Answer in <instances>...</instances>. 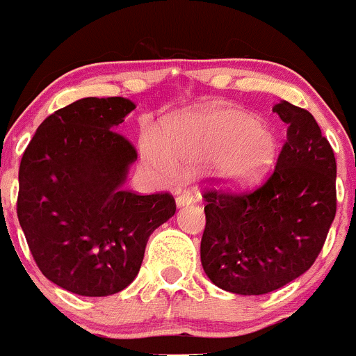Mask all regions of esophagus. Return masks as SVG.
<instances>
[{"label":"esophagus","instance_id":"34e87169","mask_svg":"<svg viewBox=\"0 0 356 356\" xmlns=\"http://www.w3.org/2000/svg\"><path fill=\"white\" fill-rule=\"evenodd\" d=\"M175 201H177V207H184V204L193 203V201H195V196H193L189 191H182L179 193V196L175 198Z\"/></svg>","mask_w":356,"mask_h":356}]
</instances>
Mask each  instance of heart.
<instances>
[{
    "instance_id": "obj_1",
    "label": "heart",
    "mask_w": 356,
    "mask_h": 356,
    "mask_svg": "<svg viewBox=\"0 0 356 356\" xmlns=\"http://www.w3.org/2000/svg\"><path fill=\"white\" fill-rule=\"evenodd\" d=\"M274 132L246 111L215 106L167 122L161 139L148 136L145 153L165 170L210 160L211 174L227 186L257 181L275 158Z\"/></svg>"
}]
</instances>
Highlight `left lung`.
I'll return each mask as SVG.
<instances>
[{
	"label": "left lung",
	"mask_w": 356,
	"mask_h": 356,
	"mask_svg": "<svg viewBox=\"0 0 356 356\" xmlns=\"http://www.w3.org/2000/svg\"><path fill=\"white\" fill-rule=\"evenodd\" d=\"M272 110L288 124V138L264 184L203 189L201 265L215 286L236 294L270 293L305 274L336 217V158L327 138L308 110L284 99Z\"/></svg>",
	"instance_id": "8db88e82"
}]
</instances>
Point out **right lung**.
I'll list each match as a JSON object with an SVG mask.
<instances>
[{
  "instance_id": "obj_1",
  "label": "right lung",
  "mask_w": 356,
  "mask_h": 356,
  "mask_svg": "<svg viewBox=\"0 0 356 356\" xmlns=\"http://www.w3.org/2000/svg\"><path fill=\"white\" fill-rule=\"evenodd\" d=\"M136 108L125 98H84L44 118L25 148L17 215L39 270L81 296L125 289L148 238L175 213L170 193L122 188L134 145L117 132Z\"/></svg>"
}]
</instances>
